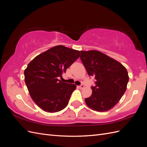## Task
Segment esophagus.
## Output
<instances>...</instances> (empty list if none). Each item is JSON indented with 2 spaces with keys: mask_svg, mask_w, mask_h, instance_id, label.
<instances>
[{
  "mask_svg": "<svg viewBox=\"0 0 147 147\" xmlns=\"http://www.w3.org/2000/svg\"><path fill=\"white\" fill-rule=\"evenodd\" d=\"M78 88H80V89H83V88H84V86L83 85V84H81L80 86H78Z\"/></svg>",
  "mask_w": 147,
  "mask_h": 147,
  "instance_id": "1",
  "label": "esophagus"
}]
</instances>
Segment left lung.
<instances>
[{
  "label": "left lung",
  "instance_id": "8db88e82",
  "mask_svg": "<svg viewBox=\"0 0 147 147\" xmlns=\"http://www.w3.org/2000/svg\"><path fill=\"white\" fill-rule=\"evenodd\" d=\"M80 53L88 74L95 79L91 96L84 99L86 104L97 112L108 111L118 103L126 90L127 71L119 62L99 51Z\"/></svg>",
  "mask_w": 147,
  "mask_h": 147
}]
</instances>
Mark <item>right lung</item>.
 I'll return each mask as SVG.
<instances>
[{
    "mask_svg": "<svg viewBox=\"0 0 147 147\" xmlns=\"http://www.w3.org/2000/svg\"><path fill=\"white\" fill-rule=\"evenodd\" d=\"M80 55L78 50L57 45L37 56L28 65L24 70L26 84L31 98L43 110L55 113L67 105L76 85L57 78Z\"/></svg>",
    "mask_w": 147,
    "mask_h": 147,
    "instance_id": "right-lung-1",
    "label": "right lung"
}]
</instances>
